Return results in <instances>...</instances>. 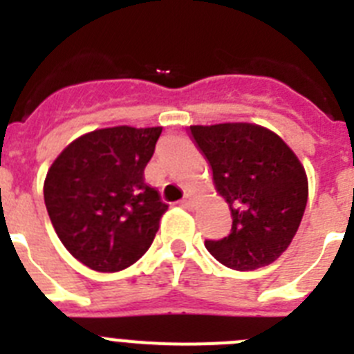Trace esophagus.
Wrapping results in <instances>:
<instances>
[{"label":"esophagus","instance_id":"esophagus-1","mask_svg":"<svg viewBox=\"0 0 354 354\" xmlns=\"http://www.w3.org/2000/svg\"><path fill=\"white\" fill-rule=\"evenodd\" d=\"M180 204H183L184 207H193V204H195V196L187 193V195H184V198H183V202H180Z\"/></svg>","mask_w":354,"mask_h":354}]
</instances>
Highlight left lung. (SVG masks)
<instances>
[{
	"label": "left lung",
	"instance_id": "1",
	"mask_svg": "<svg viewBox=\"0 0 354 354\" xmlns=\"http://www.w3.org/2000/svg\"><path fill=\"white\" fill-rule=\"evenodd\" d=\"M232 214L220 241H205L216 261L252 271L277 261L298 232L308 198L305 168L277 133L248 122L189 126Z\"/></svg>",
	"mask_w": 354,
	"mask_h": 354
}]
</instances>
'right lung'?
I'll list each match as a JSON object with an SVG mask.
<instances>
[{
  "label": "right lung",
  "instance_id": "1",
  "mask_svg": "<svg viewBox=\"0 0 354 354\" xmlns=\"http://www.w3.org/2000/svg\"><path fill=\"white\" fill-rule=\"evenodd\" d=\"M162 127L95 129L68 143L44 180V202L72 257L115 273L150 248L167 212L143 170Z\"/></svg>",
  "mask_w": 354,
  "mask_h": 354
}]
</instances>
